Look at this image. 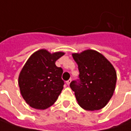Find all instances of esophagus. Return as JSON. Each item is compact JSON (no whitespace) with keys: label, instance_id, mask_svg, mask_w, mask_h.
Segmentation results:
<instances>
[{"label":"esophagus","instance_id":"obj_1","mask_svg":"<svg viewBox=\"0 0 131 131\" xmlns=\"http://www.w3.org/2000/svg\"><path fill=\"white\" fill-rule=\"evenodd\" d=\"M71 81H72V79H70L68 81H66V83H67V85H70V84L71 83Z\"/></svg>","mask_w":131,"mask_h":131}]
</instances>
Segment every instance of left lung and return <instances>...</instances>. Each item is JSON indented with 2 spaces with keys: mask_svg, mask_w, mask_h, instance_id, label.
Returning a JSON list of instances; mask_svg holds the SVG:
<instances>
[{
  "mask_svg": "<svg viewBox=\"0 0 131 131\" xmlns=\"http://www.w3.org/2000/svg\"><path fill=\"white\" fill-rule=\"evenodd\" d=\"M79 70L80 82L73 81L70 86L75 92L78 104L86 111H99L113 96L116 84V72L102 54L93 50L73 53Z\"/></svg>",
  "mask_w": 131,
  "mask_h": 131,
  "instance_id": "1",
  "label": "left lung"
}]
</instances>
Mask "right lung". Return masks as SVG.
I'll use <instances>...</instances> for the list:
<instances>
[{"label": "right lung", "instance_id": "right-lung-1", "mask_svg": "<svg viewBox=\"0 0 131 131\" xmlns=\"http://www.w3.org/2000/svg\"><path fill=\"white\" fill-rule=\"evenodd\" d=\"M63 52L51 53L45 49L35 52L28 58L18 76L20 94L31 107L45 110L56 102L61 93L63 70L56 61Z\"/></svg>", "mask_w": 131, "mask_h": 131}]
</instances>
